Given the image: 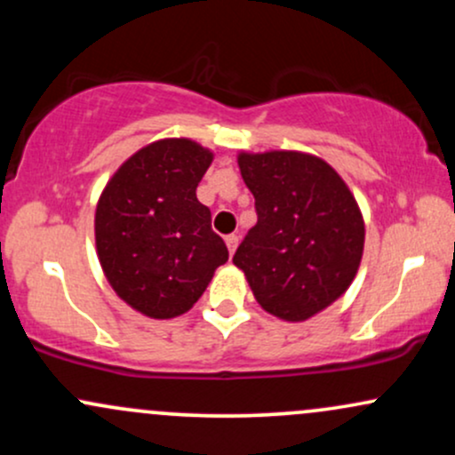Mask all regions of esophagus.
<instances>
[{
	"instance_id": "1",
	"label": "esophagus",
	"mask_w": 455,
	"mask_h": 455,
	"mask_svg": "<svg viewBox=\"0 0 455 455\" xmlns=\"http://www.w3.org/2000/svg\"><path fill=\"white\" fill-rule=\"evenodd\" d=\"M224 242H227V245H228V252H235V248H237V243H239V237L237 235H227V237H224Z\"/></svg>"
}]
</instances>
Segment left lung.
<instances>
[{
    "label": "left lung",
    "mask_w": 455,
    "mask_h": 455,
    "mask_svg": "<svg viewBox=\"0 0 455 455\" xmlns=\"http://www.w3.org/2000/svg\"><path fill=\"white\" fill-rule=\"evenodd\" d=\"M257 224L235 252L269 315L306 321L351 286L363 254V218L342 177L299 151L239 154Z\"/></svg>",
    "instance_id": "1"
}]
</instances>
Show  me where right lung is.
Returning <instances> with one entry per match:
<instances>
[{
    "instance_id": "1",
    "label": "right lung",
    "mask_w": 455,
    "mask_h": 455,
    "mask_svg": "<svg viewBox=\"0 0 455 455\" xmlns=\"http://www.w3.org/2000/svg\"><path fill=\"white\" fill-rule=\"evenodd\" d=\"M213 154L190 139L156 140L128 158L96 207L98 259L113 291L151 318L196 304L228 260L196 186Z\"/></svg>"
}]
</instances>
